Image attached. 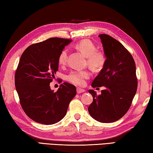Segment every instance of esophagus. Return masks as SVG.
I'll use <instances>...</instances> for the list:
<instances>
[{"instance_id":"esophagus-1","label":"esophagus","mask_w":153,"mask_h":153,"mask_svg":"<svg viewBox=\"0 0 153 153\" xmlns=\"http://www.w3.org/2000/svg\"><path fill=\"white\" fill-rule=\"evenodd\" d=\"M85 92V90H84V89L79 88H77V94H80V93H82V92Z\"/></svg>"}]
</instances>
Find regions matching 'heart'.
<instances>
[{
    "label": "heart",
    "mask_w": 153,
    "mask_h": 153,
    "mask_svg": "<svg viewBox=\"0 0 153 153\" xmlns=\"http://www.w3.org/2000/svg\"><path fill=\"white\" fill-rule=\"evenodd\" d=\"M76 48L82 52L87 57V63L92 69H98L105 63V56L101 52L97 51V47L89 40H83L76 44ZM67 58V49H63L59 55L58 62L61 65L66 63ZM90 74L88 71H73L67 77V79L69 82L76 86H84L86 79L89 78Z\"/></svg>",
    "instance_id": "1"
}]
</instances>
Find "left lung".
I'll return each mask as SVG.
<instances>
[{"label": "left lung", "instance_id": "obj_1", "mask_svg": "<svg viewBox=\"0 0 153 153\" xmlns=\"http://www.w3.org/2000/svg\"><path fill=\"white\" fill-rule=\"evenodd\" d=\"M106 60L99 74L92 83L93 88L105 86L101 94L89 90L93 102L88 107L92 118L101 123L120 120L130 107L138 87L136 64L122 44L111 36L100 34Z\"/></svg>", "mask_w": 153, "mask_h": 153}]
</instances>
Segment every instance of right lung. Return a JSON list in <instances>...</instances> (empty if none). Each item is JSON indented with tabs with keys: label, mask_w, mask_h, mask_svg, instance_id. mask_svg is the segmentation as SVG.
<instances>
[{
	"label": "right lung",
	"mask_w": 153,
	"mask_h": 153,
	"mask_svg": "<svg viewBox=\"0 0 153 153\" xmlns=\"http://www.w3.org/2000/svg\"><path fill=\"white\" fill-rule=\"evenodd\" d=\"M70 42L51 38L28 46L21 56L15 72V88L23 110L36 122L45 125L59 122L76 94V86L67 82L56 92L50 87L58 71L59 54Z\"/></svg>",
	"instance_id": "add662e5"
}]
</instances>
